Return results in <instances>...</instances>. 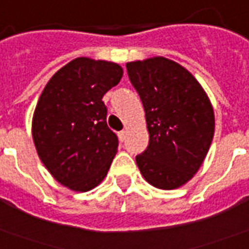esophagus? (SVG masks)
<instances>
[{
	"label": "esophagus",
	"instance_id": "obj_1",
	"mask_svg": "<svg viewBox=\"0 0 249 249\" xmlns=\"http://www.w3.org/2000/svg\"><path fill=\"white\" fill-rule=\"evenodd\" d=\"M119 140H121V141H124V140H126V130H122L121 133H119Z\"/></svg>",
	"mask_w": 249,
	"mask_h": 249
}]
</instances>
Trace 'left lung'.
<instances>
[{
  "label": "left lung",
  "instance_id": "8db88e82",
  "mask_svg": "<svg viewBox=\"0 0 249 249\" xmlns=\"http://www.w3.org/2000/svg\"><path fill=\"white\" fill-rule=\"evenodd\" d=\"M145 109L149 145L135 157L152 186L174 190L199 169L212 145L214 112L194 75L179 63L156 56L126 65Z\"/></svg>",
  "mask_w": 249,
  "mask_h": 249
}]
</instances>
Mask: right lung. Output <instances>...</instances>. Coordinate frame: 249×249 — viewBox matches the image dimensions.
Here are the masks:
<instances>
[{
	"label": "right lung",
	"instance_id": "obj_1",
	"mask_svg": "<svg viewBox=\"0 0 249 249\" xmlns=\"http://www.w3.org/2000/svg\"><path fill=\"white\" fill-rule=\"evenodd\" d=\"M118 63L75 58L47 82L35 108L32 137L49 172L65 187L89 191L107 175L119 145L107 126L103 96L121 81Z\"/></svg>",
	"mask_w": 249,
	"mask_h": 249
}]
</instances>
